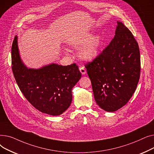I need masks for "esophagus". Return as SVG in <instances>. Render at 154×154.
I'll return each mask as SVG.
<instances>
[{"label": "esophagus", "mask_w": 154, "mask_h": 154, "mask_svg": "<svg viewBox=\"0 0 154 154\" xmlns=\"http://www.w3.org/2000/svg\"><path fill=\"white\" fill-rule=\"evenodd\" d=\"M79 70H80V72H81V74H82V75H85V74H86V70H85V67H80Z\"/></svg>", "instance_id": "esophagus-1"}]
</instances>
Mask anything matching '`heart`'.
<instances>
[{"label": "heart", "mask_w": 154, "mask_h": 154, "mask_svg": "<svg viewBox=\"0 0 154 154\" xmlns=\"http://www.w3.org/2000/svg\"><path fill=\"white\" fill-rule=\"evenodd\" d=\"M103 39L100 34L93 35L91 32H78L68 41V45L74 48L82 47L79 50V55L84 60L92 61L99 55L103 47ZM64 53L69 55V51L64 49Z\"/></svg>", "instance_id": "1"}]
</instances>
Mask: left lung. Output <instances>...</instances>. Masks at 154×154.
<instances>
[{
    "label": "left lung",
    "mask_w": 154,
    "mask_h": 154,
    "mask_svg": "<svg viewBox=\"0 0 154 154\" xmlns=\"http://www.w3.org/2000/svg\"><path fill=\"white\" fill-rule=\"evenodd\" d=\"M85 68L101 109L112 112L124 106L136 90L140 72L139 47L132 32L117 21L114 38Z\"/></svg>",
    "instance_id": "left-lung-1"
}]
</instances>
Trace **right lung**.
Wrapping results in <instances>:
<instances>
[{
    "label": "right lung",
    "mask_w": 154,
    "mask_h": 154,
    "mask_svg": "<svg viewBox=\"0 0 154 154\" xmlns=\"http://www.w3.org/2000/svg\"><path fill=\"white\" fill-rule=\"evenodd\" d=\"M12 66L20 90L35 109L56 116L69 107L72 89L82 75L75 63L63 66L52 63L39 69L28 68L21 59L16 35L12 45Z\"/></svg>",
    "instance_id": "right-lung-1"
}]
</instances>
